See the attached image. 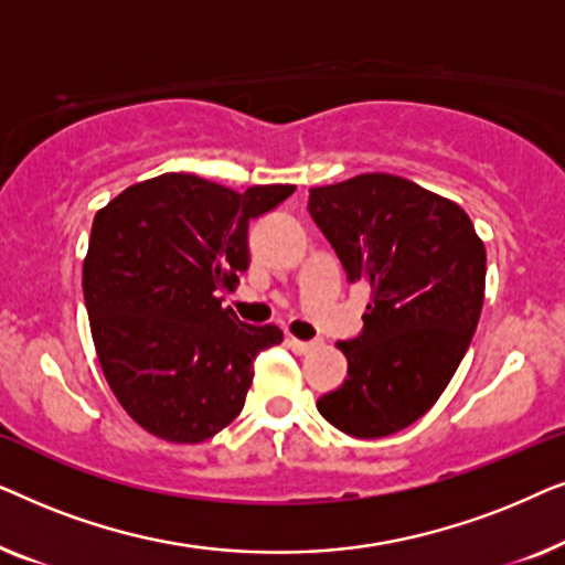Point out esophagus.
Wrapping results in <instances>:
<instances>
[{
	"instance_id": "obj_1",
	"label": "esophagus",
	"mask_w": 565,
	"mask_h": 565,
	"mask_svg": "<svg viewBox=\"0 0 565 565\" xmlns=\"http://www.w3.org/2000/svg\"><path fill=\"white\" fill-rule=\"evenodd\" d=\"M288 347H290L292 352H298V354H306V352H311V350H313L316 342H306V339L288 337Z\"/></svg>"
}]
</instances>
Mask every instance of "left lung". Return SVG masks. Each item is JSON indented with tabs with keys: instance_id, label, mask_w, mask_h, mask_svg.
<instances>
[{
	"instance_id": "obj_1",
	"label": "left lung",
	"mask_w": 565,
	"mask_h": 565,
	"mask_svg": "<svg viewBox=\"0 0 565 565\" xmlns=\"http://www.w3.org/2000/svg\"><path fill=\"white\" fill-rule=\"evenodd\" d=\"M308 213L347 280L370 288L360 337L337 342L347 377L319 398L344 435L388 437L443 396L483 308L486 249L452 200L393 174L313 188Z\"/></svg>"
}]
</instances>
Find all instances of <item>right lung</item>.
Returning <instances> with one entry per match:
<instances>
[{"label": "right lung", "instance_id": "obj_1", "mask_svg": "<svg viewBox=\"0 0 565 565\" xmlns=\"http://www.w3.org/2000/svg\"><path fill=\"white\" fill-rule=\"evenodd\" d=\"M292 184L246 192L167 172L97 211L82 288L92 339L115 398L153 437L195 445L244 408L275 323L252 327L221 306L249 267V223Z\"/></svg>", "mask_w": 565, "mask_h": 565}]
</instances>
